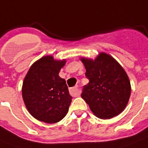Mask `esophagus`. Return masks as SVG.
Instances as JSON below:
<instances>
[{"mask_svg":"<svg viewBox=\"0 0 148 148\" xmlns=\"http://www.w3.org/2000/svg\"><path fill=\"white\" fill-rule=\"evenodd\" d=\"M69 92H70V94L72 95L73 96H79V91L78 89V86L71 88L70 89H69Z\"/></svg>","mask_w":148,"mask_h":148,"instance_id":"34e87169","label":"esophagus"}]
</instances>
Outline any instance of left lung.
Masks as SVG:
<instances>
[{
  "instance_id": "obj_1",
  "label": "left lung",
  "mask_w": 148,
  "mask_h": 148,
  "mask_svg": "<svg viewBox=\"0 0 148 148\" xmlns=\"http://www.w3.org/2000/svg\"><path fill=\"white\" fill-rule=\"evenodd\" d=\"M88 84L83 86L82 98L93 114L109 119L119 114L127 106L131 84L124 69L111 56L101 53L95 60L82 58Z\"/></svg>"
}]
</instances>
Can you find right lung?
Returning a JSON list of instances; mask_svg holds the SVG:
<instances>
[{
  "instance_id": "add662e5",
  "label": "right lung",
  "mask_w": 148,
  "mask_h": 148,
  "mask_svg": "<svg viewBox=\"0 0 148 148\" xmlns=\"http://www.w3.org/2000/svg\"><path fill=\"white\" fill-rule=\"evenodd\" d=\"M66 60L47 56L34 62L23 83L22 95L27 110L39 121L56 123L67 114L73 97L66 80L59 76Z\"/></svg>"
}]
</instances>
